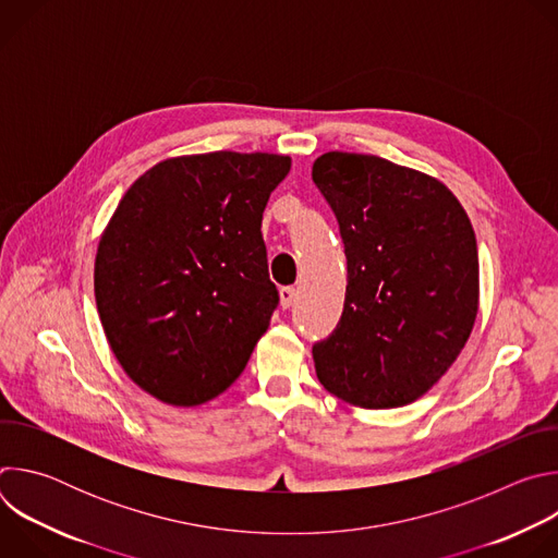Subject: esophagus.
Instances as JSON below:
<instances>
[{
  "mask_svg": "<svg viewBox=\"0 0 558 558\" xmlns=\"http://www.w3.org/2000/svg\"><path fill=\"white\" fill-rule=\"evenodd\" d=\"M295 295H298V291L293 287H282L280 289V306L289 308L295 302Z\"/></svg>",
  "mask_w": 558,
  "mask_h": 558,
  "instance_id": "obj_1",
  "label": "esophagus"
}]
</instances>
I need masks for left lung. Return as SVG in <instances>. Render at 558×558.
Here are the masks:
<instances>
[{"mask_svg":"<svg viewBox=\"0 0 558 558\" xmlns=\"http://www.w3.org/2000/svg\"><path fill=\"white\" fill-rule=\"evenodd\" d=\"M311 177L349 274L338 327L313 344L317 379L353 407L411 404L452 366L480 308L468 214L437 179L373 154L327 151Z\"/></svg>","mask_w":558,"mask_h":558,"instance_id":"1","label":"left lung"}]
</instances>
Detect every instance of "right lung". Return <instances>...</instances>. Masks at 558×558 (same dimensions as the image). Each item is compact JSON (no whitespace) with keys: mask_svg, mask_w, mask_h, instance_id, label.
<instances>
[{"mask_svg":"<svg viewBox=\"0 0 558 558\" xmlns=\"http://www.w3.org/2000/svg\"><path fill=\"white\" fill-rule=\"evenodd\" d=\"M280 154L168 158L121 198L95 260V298L123 371L172 407L227 390L278 306L263 211L289 174Z\"/></svg>","mask_w":558,"mask_h":558,"instance_id":"add662e5","label":"right lung"}]
</instances>
